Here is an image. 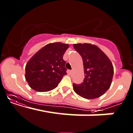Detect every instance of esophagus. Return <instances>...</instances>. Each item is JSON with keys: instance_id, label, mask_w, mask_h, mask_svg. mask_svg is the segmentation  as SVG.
<instances>
[{"instance_id": "34e87169", "label": "esophagus", "mask_w": 133, "mask_h": 133, "mask_svg": "<svg viewBox=\"0 0 133 133\" xmlns=\"http://www.w3.org/2000/svg\"><path fill=\"white\" fill-rule=\"evenodd\" d=\"M69 74H73V71H72V70H69Z\"/></svg>"}]
</instances>
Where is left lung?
Listing matches in <instances>:
<instances>
[{"label":"left lung","instance_id":"8db88e82","mask_svg":"<svg viewBox=\"0 0 133 133\" xmlns=\"http://www.w3.org/2000/svg\"><path fill=\"white\" fill-rule=\"evenodd\" d=\"M74 48L82 56L85 78L80 84H73L74 91L80 97L94 99L110 88L114 75L112 62L97 45L76 44Z\"/></svg>","mask_w":133,"mask_h":133}]
</instances>
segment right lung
Returning a JSON list of instances; mask_svg holds the SVG:
<instances>
[{"mask_svg":"<svg viewBox=\"0 0 133 133\" xmlns=\"http://www.w3.org/2000/svg\"><path fill=\"white\" fill-rule=\"evenodd\" d=\"M69 47V44L61 42L47 44L27 62L25 76L32 89L45 92L57 87L66 74L63 57Z\"/></svg>","mask_w":133,"mask_h":133,"instance_id":"add662e5","label":"right lung"}]
</instances>
